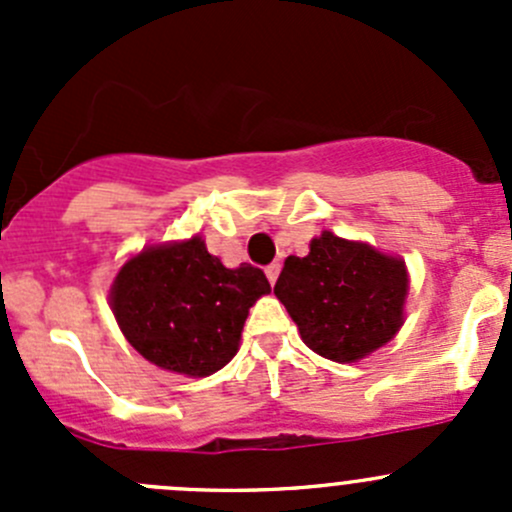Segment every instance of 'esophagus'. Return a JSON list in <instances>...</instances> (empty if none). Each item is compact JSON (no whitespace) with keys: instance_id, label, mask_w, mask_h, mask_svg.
I'll return each instance as SVG.
<instances>
[{"instance_id":"obj_1","label":"esophagus","mask_w":512,"mask_h":512,"mask_svg":"<svg viewBox=\"0 0 512 512\" xmlns=\"http://www.w3.org/2000/svg\"><path fill=\"white\" fill-rule=\"evenodd\" d=\"M280 270H282V265H280V262H272V265L270 267H267V280H270L272 282V285H275V282H277V277H280Z\"/></svg>"}]
</instances>
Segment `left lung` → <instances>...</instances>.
<instances>
[{"label": "left lung", "mask_w": 512, "mask_h": 512, "mask_svg": "<svg viewBox=\"0 0 512 512\" xmlns=\"http://www.w3.org/2000/svg\"><path fill=\"white\" fill-rule=\"evenodd\" d=\"M406 289L404 262L327 230L307 257H287L275 294L312 352L347 364L399 332Z\"/></svg>", "instance_id": "obj_1"}]
</instances>
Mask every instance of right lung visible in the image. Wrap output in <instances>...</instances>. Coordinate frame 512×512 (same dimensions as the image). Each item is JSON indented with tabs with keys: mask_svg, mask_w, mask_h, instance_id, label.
<instances>
[{
	"mask_svg": "<svg viewBox=\"0 0 512 512\" xmlns=\"http://www.w3.org/2000/svg\"><path fill=\"white\" fill-rule=\"evenodd\" d=\"M267 292L260 267L227 270L193 237L128 260L113 282L111 307L138 354L160 369L208 376L235 356L247 312Z\"/></svg>",
	"mask_w": 512,
	"mask_h": 512,
	"instance_id": "obj_1",
	"label": "right lung"
}]
</instances>
